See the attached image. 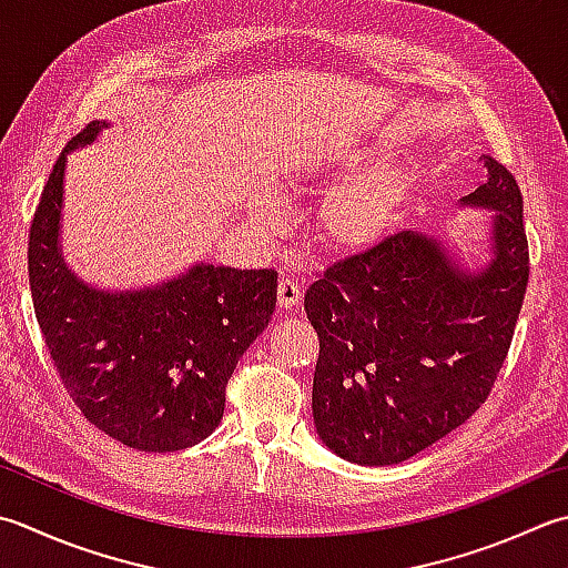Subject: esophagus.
<instances>
[{"label":"esophagus","instance_id":"obj_1","mask_svg":"<svg viewBox=\"0 0 568 568\" xmlns=\"http://www.w3.org/2000/svg\"><path fill=\"white\" fill-rule=\"evenodd\" d=\"M300 303V285L293 277H283L277 283V307L281 310H293Z\"/></svg>","mask_w":568,"mask_h":568}]
</instances>
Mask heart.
<instances>
[{"label":"heart","instance_id":"obj_1","mask_svg":"<svg viewBox=\"0 0 568 568\" xmlns=\"http://www.w3.org/2000/svg\"><path fill=\"white\" fill-rule=\"evenodd\" d=\"M392 150L379 142H332L303 166V180L335 186L317 214L320 246L337 255H359L394 231L414 194V174L402 164L382 163ZM273 202L261 199L255 216L273 221Z\"/></svg>","mask_w":568,"mask_h":568}]
</instances>
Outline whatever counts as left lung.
Wrapping results in <instances>:
<instances>
[{"instance_id":"obj_1","label":"left lung","mask_w":568,"mask_h":568,"mask_svg":"<svg viewBox=\"0 0 568 568\" xmlns=\"http://www.w3.org/2000/svg\"><path fill=\"white\" fill-rule=\"evenodd\" d=\"M485 180L460 209L490 211L485 261L418 231L322 273L305 293L320 337L313 416L320 440L357 465H396L463 426L497 379L525 300L521 192L483 154Z\"/></svg>"}]
</instances>
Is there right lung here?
<instances>
[{
    "label": "right lung",
    "mask_w": 568,
    "mask_h": 568,
    "mask_svg": "<svg viewBox=\"0 0 568 568\" xmlns=\"http://www.w3.org/2000/svg\"><path fill=\"white\" fill-rule=\"evenodd\" d=\"M110 122L75 135L43 186L29 233L33 310L75 406L122 446L172 453L214 433L226 384L275 310L277 273L194 263L158 285L105 291L65 263V162Z\"/></svg>",
    "instance_id": "obj_1"
}]
</instances>
